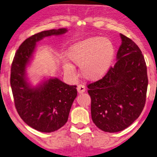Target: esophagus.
Here are the masks:
<instances>
[{"instance_id": "obj_1", "label": "esophagus", "mask_w": 157, "mask_h": 157, "mask_svg": "<svg viewBox=\"0 0 157 157\" xmlns=\"http://www.w3.org/2000/svg\"><path fill=\"white\" fill-rule=\"evenodd\" d=\"M86 87H85V86H83V85L82 84H79L78 87H77V90H78V93H83V92L86 91Z\"/></svg>"}]
</instances>
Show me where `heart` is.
Wrapping results in <instances>:
<instances>
[{"label": "heart", "instance_id": "obj_1", "mask_svg": "<svg viewBox=\"0 0 157 157\" xmlns=\"http://www.w3.org/2000/svg\"><path fill=\"white\" fill-rule=\"evenodd\" d=\"M114 54L115 47L111 40L106 37H92L71 45L67 56L80 67L81 73L85 78L97 81L109 71ZM64 69L68 75H75V68L71 64L65 63Z\"/></svg>", "mask_w": 157, "mask_h": 157}]
</instances>
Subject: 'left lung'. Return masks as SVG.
I'll return each instance as SVG.
<instances>
[{"instance_id":"1","label":"left lung","mask_w":157,"mask_h":157,"mask_svg":"<svg viewBox=\"0 0 157 157\" xmlns=\"http://www.w3.org/2000/svg\"><path fill=\"white\" fill-rule=\"evenodd\" d=\"M120 37L122 44L114 67L88 86L92 121L109 133L124 130L140 116L148 85L147 66L139 47L125 35Z\"/></svg>"}]
</instances>
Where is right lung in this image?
Wrapping results in <instances>:
<instances>
[{
  "label": "right lung",
  "mask_w": 157,
  "mask_h": 157,
  "mask_svg": "<svg viewBox=\"0 0 157 157\" xmlns=\"http://www.w3.org/2000/svg\"><path fill=\"white\" fill-rule=\"evenodd\" d=\"M67 31L66 28L44 30L27 38L17 49L12 63L10 85L15 107L24 122L41 132H55L67 122L77 96L76 86L51 78L33 87L27 81L25 68L32 58L36 43L45 37L63 35Z\"/></svg>",
  "instance_id": "add662e5"
}]
</instances>
